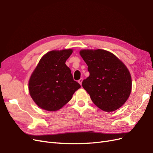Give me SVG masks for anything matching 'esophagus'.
Here are the masks:
<instances>
[{"label": "esophagus", "instance_id": "34e87169", "mask_svg": "<svg viewBox=\"0 0 153 153\" xmlns=\"http://www.w3.org/2000/svg\"><path fill=\"white\" fill-rule=\"evenodd\" d=\"M82 81H83V79H82V78H80V80H78V83H79V84L82 85Z\"/></svg>", "mask_w": 153, "mask_h": 153}]
</instances>
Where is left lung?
<instances>
[{"instance_id": "obj_1", "label": "left lung", "mask_w": 153, "mask_h": 153, "mask_svg": "<svg viewBox=\"0 0 153 153\" xmlns=\"http://www.w3.org/2000/svg\"><path fill=\"white\" fill-rule=\"evenodd\" d=\"M80 55L90 75L82 87L99 108L105 112L119 109L131 91V77L125 64L114 54L101 49L81 50Z\"/></svg>"}]
</instances>
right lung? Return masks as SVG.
I'll return each mask as SVG.
<instances>
[{"label": "right lung", "mask_w": 153, "mask_h": 153, "mask_svg": "<svg viewBox=\"0 0 153 153\" xmlns=\"http://www.w3.org/2000/svg\"><path fill=\"white\" fill-rule=\"evenodd\" d=\"M73 49L52 50L41 57L31 74L29 91L39 107L54 112L61 109L72 98L80 85L73 80L66 63Z\"/></svg>", "instance_id": "add662e5"}]
</instances>
